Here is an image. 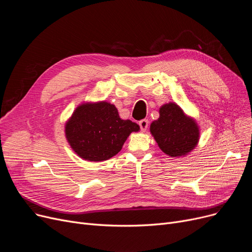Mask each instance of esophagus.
<instances>
[{
  "mask_svg": "<svg viewBox=\"0 0 252 252\" xmlns=\"http://www.w3.org/2000/svg\"><path fill=\"white\" fill-rule=\"evenodd\" d=\"M139 126L141 127V130L145 131V130L147 129V127H148V121H147V119H143V121H140L139 122Z\"/></svg>",
  "mask_w": 252,
  "mask_h": 252,
  "instance_id": "esophagus-1",
  "label": "esophagus"
}]
</instances>
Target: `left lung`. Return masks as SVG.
Segmentation results:
<instances>
[{
  "label": "left lung",
  "instance_id": "8db88e82",
  "mask_svg": "<svg viewBox=\"0 0 252 252\" xmlns=\"http://www.w3.org/2000/svg\"><path fill=\"white\" fill-rule=\"evenodd\" d=\"M150 131L159 148L170 157L187 155L199 141L196 122L173 102L161 106L159 118L151 124Z\"/></svg>",
  "mask_w": 252,
  "mask_h": 252
}]
</instances>
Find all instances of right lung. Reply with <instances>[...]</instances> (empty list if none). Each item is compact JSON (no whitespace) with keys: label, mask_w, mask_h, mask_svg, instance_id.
<instances>
[{"label":"right lung","mask_w":252,"mask_h":252,"mask_svg":"<svg viewBox=\"0 0 252 252\" xmlns=\"http://www.w3.org/2000/svg\"><path fill=\"white\" fill-rule=\"evenodd\" d=\"M140 126L119 117L106 101L79 105L65 124V136L72 150L85 160L104 161L122 150L127 137Z\"/></svg>","instance_id":"1"}]
</instances>
